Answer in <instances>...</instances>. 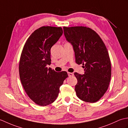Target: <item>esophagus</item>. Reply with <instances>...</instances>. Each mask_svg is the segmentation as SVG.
<instances>
[{"label": "esophagus", "mask_w": 128, "mask_h": 128, "mask_svg": "<svg viewBox=\"0 0 128 128\" xmlns=\"http://www.w3.org/2000/svg\"><path fill=\"white\" fill-rule=\"evenodd\" d=\"M68 74L69 76H72L74 75V74H73V73H72V72H68Z\"/></svg>", "instance_id": "obj_1"}]
</instances>
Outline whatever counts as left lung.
Segmentation results:
<instances>
[{
	"label": "left lung",
	"instance_id": "1",
	"mask_svg": "<svg viewBox=\"0 0 128 128\" xmlns=\"http://www.w3.org/2000/svg\"><path fill=\"white\" fill-rule=\"evenodd\" d=\"M66 40L73 46L76 62L82 64L85 74L75 72V90L86 102L98 101L107 91L111 78V63L104 42L93 30L84 26L63 27Z\"/></svg>",
	"mask_w": 128,
	"mask_h": 128
}]
</instances>
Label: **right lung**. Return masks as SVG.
Returning a JSON list of instances; mask_svg holds the SVG:
<instances>
[{
    "label": "right lung",
    "instance_id": "add662e5",
    "mask_svg": "<svg viewBox=\"0 0 128 128\" xmlns=\"http://www.w3.org/2000/svg\"><path fill=\"white\" fill-rule=\"evenodd\" d=\"M63 34L60 27L42 26L26 40L19 62V75L26 93L36 104L46 106L56 100L59 88L68 77L66 72H56L51 64L50 48Z\"/></svg>",
    "mask_w": 128,
    "mask_h": 128
}]
</instances>
